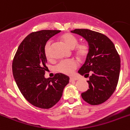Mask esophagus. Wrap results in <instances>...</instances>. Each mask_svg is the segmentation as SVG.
Instances as JSON below:
<instances>
[{"label": "esophagus", "instance_id": "esophagus-1", "mask_svg": "<svg viewBox=\"0 0 130 130\" xmlns=\"http://www.w3.org/2000/svg\"><path fill=\"white\" fill-rule=\"evenodd\" d=\"M76 80H77V77H70V81H71V82H74V81H76Z\"/></svg>", "mask_w": 130, "mask_h": 130}]
</instances>
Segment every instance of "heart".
Instances as JSON below:
<instances>
[{
	"label": "heart",
	"mask_w": 130,
	"mask_h": 130,
	"mask_svg": "<svg viewBox=\"0 0 130 130\" xmlns=\"http://www.w3.org/2000/svg\"><path fill=\"white\" fill-rule=\"evenodd\" d=\"M61 39L69 48H75L76 54L79 58L85 57L88 53V46L86 43L78 44L77 38L71 33H65L61 35ZM51 41H48L46 43L44 48V53L46 58L50 59L51 58ZM77 63L74 59H65L58 63L55 67L56 71L67 75H71L77 68Z\"/></svg>",
	"instance_id": "1"
}]
</instances>
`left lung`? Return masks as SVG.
Masks as SVG:
<instances>
[{"instance_id":"obj_1","label":"left lung","mask_w":130,"mask_h":130,"mask_svg":"<svg viewBox=\"0 0 130 130\" xmlns=\"http://www.w3.org/2000/svg\"><path fill=\"white\" fill-rule=\"evenodd\" d=\"M72 33L82 36L88 42V53L78 73L89 77L88 88L82 97L92 105L101 104L114 92L119 77L121 59L113 42L100 32L76 29Z\"/></svg>"}]
</instances>
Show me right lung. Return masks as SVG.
Segmentation results:
<instances>
[{
    "label": "right lung",
    "mask_w": 130,
    "mask_h": 130,
    "mask_svg": "<svg viewBox=\"0 0 130 130\" xmlns=\"http://www.w3.org/2000/svg\"><path fill=\"white\" fill-rule=\"evenodd\" d=\"M60 30H42L32 32L22 42L12 65L15 82L24 98L38 108L48 109L61 99L69 77L61 73L45 78L47 58L44 48L47 41Z\"/></svg>",
    "instance_id": "1"
}]
</instances>
